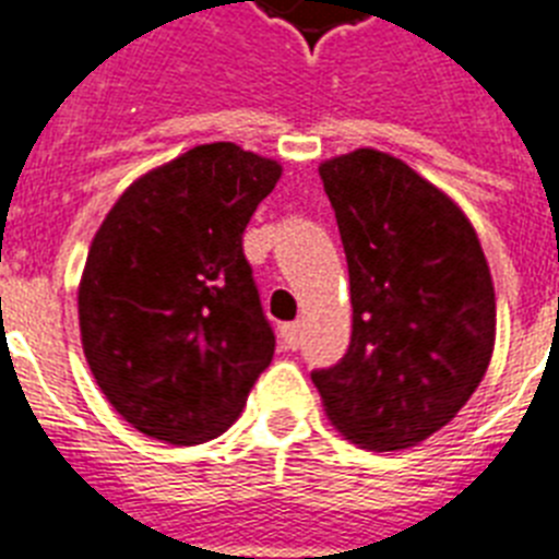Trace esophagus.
<instances>
[{
    "label": "esophagus",
    "mask_w": 559,
    "mask_h": 559,
    "mask_svg": "<svg viewBox=\"0 0 559 559\" xmlns=\"http://www.w3.org/2000/svg\"><path fill=\"white\" fill-rule=\"evenodd\" d=\"M281 341H284L287 349H298V344H301V323H284V326H281Z\"/></svg>",
    "instance_id": "1"
}]
</instances>
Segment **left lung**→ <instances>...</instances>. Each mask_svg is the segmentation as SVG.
<instances>
[{"instance_id":"obj_1","label":"left lung","mask_w":559,"mask_h":559,"mask_svg":"<svg viewBox=\"0 0 559 559\" xmlns=\"http://www.w3.org/2000/svg\"><path fill=\"white\" fill-rule=\"evenodd\" d=\"M318 173L349 266L352 337L312 383L352 443L415 447L463 409L489 367V264L457 204L401 158L355 150Z\"/></svg>"}]
</instances>
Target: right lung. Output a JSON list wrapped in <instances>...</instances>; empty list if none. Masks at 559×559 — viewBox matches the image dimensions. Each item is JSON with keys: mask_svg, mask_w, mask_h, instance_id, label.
Wrapping results in <instances>:
<instances>
[{"mask_svg": "<svg viewBox=\"0 0 559 559\" xmlns=\"http://www.w3.org/2000/svg\"><path fill=\"white\" fill-rule=\"evenodd\" d=\"M278 178V164L233 142L201 144L130 185L93 238L84 358L112 409L150 438H218L270 367L275 332L243 229Z\"/></svg>", "mask_w": 559, "mask_h": 559, "instance_id": "add662e5", "label": "right lung"}]
</instances>
